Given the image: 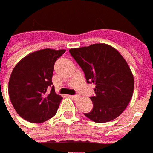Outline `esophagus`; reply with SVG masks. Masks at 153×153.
Listing matches in <instances>:
<instances>
[{"label": "esophagus", "mask_w": 153, "mask_h": 153, "mask_svg": "<svg viewBox=\"0 0 153 153\" xmlns=\"http://www.w3.org/2000/svg\"><path fill=\"white\" fill-rule=\"evenodd\" d=\"M69 97L71 99H73V100H75V99L78 98V96L77 95H69Z\"/></svg>", "instance_id": "34e87169"}]
</instances>
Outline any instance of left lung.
Here are the masks:
<instances>
[{
    "mask_svg": "<svg viewBox=\"0 0 153 153\" xmlns=\"http://www.w3.org/2000/svg\"><path fill=\"white\" fill-rule=\"evenodd\" d=\"M69 53L85 73L87 83L95 85L91 111L85 116L97 123L116 119L132 97L134 78L120 53L105 43L71 48Z\"/></svg>",
    "mask_w": 153,
    "mask_h": 153,
    "instance_id": "left-lung-1",
    "label": "left lung"
}]
</instances>
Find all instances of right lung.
I'll list each match as a JSON object with an SVG mask.
<instances>
[{
    "label": "right lung",
    "mask_w": 153,
    "mask_h": 153,
    "mask_svg": "<svg viewBox=\"0 0 153 153\" xmlns=\"http://www.w3.org/2000/svg\"><path fill=\"white\" fill-rule=\"evenodd\" d=\"M64 49L45 48L27 55L13 68L8 84L12 105L24 120L42 123L56 114L62 97L55 93L52 77ZM49 88L50 92H48Z\"/></svg>",
    "instance_id": "obj_1"
}]
</instances>
